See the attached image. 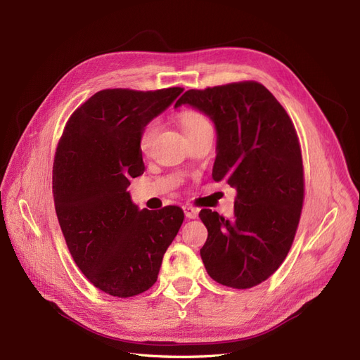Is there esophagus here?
<instances>
[{"label":"esophagus","mask_w":360,"mask_h":360,"mask_svg":"<svg viewBox=\"0 0 360 360\" xmlns=\"http://www.w3.org/2000/svg\"><path fill=\"white\" fill-rule=\"evenodd\" d=\"M183 212L188 219H195V217L198 216V209H195V207H191V205H184Z\"/></svg>","instance_id":"obj_1"}]
</instances>
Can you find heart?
Wrapping results in <instances>:
<instances>
[{"label":"heart","mask_w":360,"mask_h":360,"mask_svg":"<svg viewBox=\"0 0 360 360\" xmlns=\"http://www.w3.org/2000/svg\"><path fill=\"white\" fill-rule=\"evenodd\" d=\"M207 123H209V122H207V120L202 115H200L197 112H184L181 115V129H183V134L186 136L193 134L195 130H198L200 127H202ZM156 129H158L156 122H151L144 127L143 132H141L139 148L143 151L148 150L151 141H153V138L156 135Z\"/></svg>","instance_id":"1"}]
</instances>
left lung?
<instances>
[{
  "instance_id": "1",
  "label": "left lung",
  "mask_w": 360,
  "mask_h": 360,
  "mask_svg": "<svg viewBox=\"0 0 360 360\" xmlns=\"http://www.w3.org/2000/svg\"><path fill=\"white\" fill-rule=\"evenodd\" d=\"M188 105L216 129L213 180L236 189L234 216L201 210L209 236L200 254L209 276L245 290L261 284L285 259L303 204V165L296 129L264 85L236 82L189 90Z\"/></svg>"
}]
</instances>
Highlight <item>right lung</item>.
Masks as SVG:
<instances>
[{"label": "right lung", "mask_w": 360, "mask_h": 360, "mask_svg": "<svg viewBox=\"0 0 360 360\" xmlns=\"http://www.w3.org/2000/svg\"><path fill=\"white\" fill-rule=\"evenodd\" d=\"M183 93L102 90L76 110L56 151L52 192L68 248L94 287L132 297L155 284L183 224L177 205L141 210L130 179L144 172L139 136Z\"/></svg>", "instance_id": "obj_1"}]
</instances>
